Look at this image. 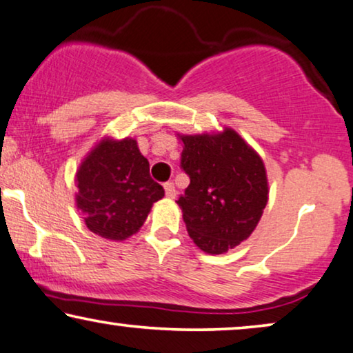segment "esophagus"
<instances>
[{"mask_svg": "<svg viewBox=\"0 0 353 353\" xmlns=\"http://www.w3.org/2000/svg\"><path fill=\"white\" fill-rule=\"evenodd\" d=\"M163 190H165V196H167V197H170V199H173V197L176 196L175 185H173L172 181H167L165 185H163Z\"/></svg>", "mask_w": 353, "mask_h": 353, "instance_id": "obj_1", "label": "esophagus"}]
</instances>
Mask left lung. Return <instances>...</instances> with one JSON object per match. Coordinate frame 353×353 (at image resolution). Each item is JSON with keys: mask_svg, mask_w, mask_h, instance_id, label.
<instances>
[{"mask_svg": "<svg viewBox=\"0 0 353 353\" xmlns=\"http://www.w3.org/2000/svg\"><path fill=\"white\" fill-rule=\"evenodd\" d=\"M190 186L178 197L186 230L207 254L233 249L257 226L268 201L265 165L234 130L181 137Z\"/></svg>", "mask_w": 353, "mask_h": 353, "instance_id": "left-lung-1", "label": "left lung"}]
</instances>
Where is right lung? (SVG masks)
<instances>
[{"label":"right lung","instance_id":"right-lung-1","mask_svg":"<svg viewBox=\"0 0 353 353\" xmlns=\"http://www.w3.org/2000/svg\"><path fill=\"white\" fill-rule=\"evenodd\" d=\"M77 207L90 231L123 241L141 228L163 188L149 175L148 159L132 138L103 139L77 172Z\"/></svg>","mask_w":353,"mask_h":353}]
</instances>
